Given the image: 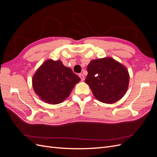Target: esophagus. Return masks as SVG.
Listing matches in <instances>:
<instances>
[{"instance_id": "obj_1", "label": "esophagus", "mask_w": 157, "mask_h": 157, "mask_svg": "<svg viewBox=\"0 0 157 157\" xmlns=\"http://www.w3.org/2000/svg\"><path fill=\"white\" fill-rule=\"evenodd\" d=\"M79 77L80 78V79H81L82 81H84V76L82 75V74H79Z\"/></svg>"}]
</instances>
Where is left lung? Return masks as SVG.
Masks as SVG:
<instances>
[{"label": "left lung", "instance_id": "1", "mask_svg": "<svg viewBox=\"0 0 157 157\" xmlns=\"http://www.w3.org/2000/svg\"><path fill=\"white\" fill-rule=\"evenodd\" d=\"M85 80L94 96L104 103L117 102L126 94L130 75L127 68L111 57L93 59L87 67Z\"/></svg>", "mask_w": 157, "mask_h": 157}]
</instances>
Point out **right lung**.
Masks as SVG:
<instances>
[{"label": "right lung", "mask_w": 157, "mask_h": 157, "mask_svg": "<svg viewBox=\"0 0 157 157\" xmlns=\"http://www.w3.org/2000/svg\"><path fill=\"white\" fill-rule=\"evenodd\" d=\"M80 80L61 60H46L33 76L32 85L35 94L44 103L56 105L64 101Z\"/></svg>", "instance_id": "right-lung-1"}]
</instances>
